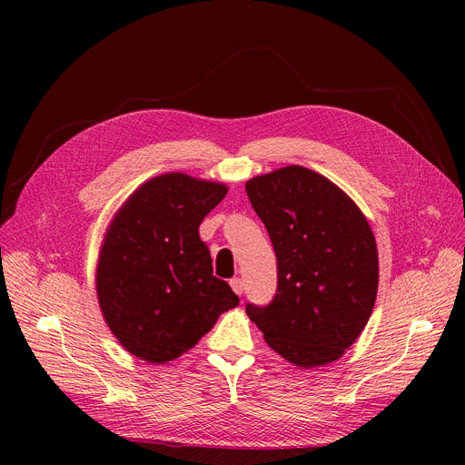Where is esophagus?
<instances>
[{"mask_svg":"<svg viewBox=\"0 0 465 465\" xmlns=\"http://www.w3.org/2000/svg\"><path fill=\"white\" fill-rule=\"evenodd\" d=\"M230 284H232V288H233V292H235L237 296H241V294H242V290H245V284H242V279H239V277L232 279V281H230Z\"/></svg>","mask_w":465,"mask_h":465,"instance_id":"obj_1","label":"esophagus"}]
</instances>
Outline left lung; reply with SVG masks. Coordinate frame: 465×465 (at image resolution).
<instances>
[{
  "label": "left lung",
  "mask_w": 465,
  "mask_h": 465,
  "mask_svg": "<svg viewBox=\"0 0 465 465\" xmlns=\"http://www.w3.org/2000/svg\"><path fill=\"white\" fill-rule=\"evenodd\" d=\"M277 256V294L247 314L275 352L300 368L343 354L368 324L379 256L368 220L326 177L288 165L245 186Z\"/></svg>",
  "instance_id": "left-lung-1"
}]
</instances>
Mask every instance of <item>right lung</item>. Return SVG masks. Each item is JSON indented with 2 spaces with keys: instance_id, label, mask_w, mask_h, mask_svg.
Returning <instances> with one entry per match:
<instances>
[{
  "instance_id": "obj_1",
  "label": "right lung",
  "mask_w": 465,
  "mask_h": 465,
  "mask_svg": "<svg viewBox=\"0 0 465 465\" xmlns=\"http://www.w3.org/2000/svg\"><path fill=\"white\" fill-rule=\"evenodd\" d=\"M218 183L167 173L137 188L107 230L95 290L105 322L134 356L163 363L192 349L239 303L213 275L202 220L224 200Z\"/></svg>"
}]
</instances>
